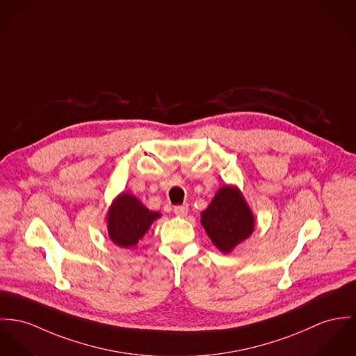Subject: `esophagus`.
Listing matches in <instances>:
<instances>
[{"instance_id":"esophagus-1","label":"esophagus","mask_w":356,"mask_h":356,"mask_svg":"<svg viewBox=\"0 0 356 356\" xmlns=\"http://www.w3.org/2000/svg\"><path fill=\"white\" fill-rule=\"evenodd\" d=\"M173 213H175L177 217H186V216L188 214V206H187V204H183V206H175Z\"/></svg>"}]
</instances>
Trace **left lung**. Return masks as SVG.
Masks as SVG:
<instances>
[{
    "label": "left lung",
    "mask_w": 356,
    "mask_h": 356,
    "mask_svg": "<svg viewBox=\"0 0 356 356\" xmlns=\"http://www.w3.org/2000/svg\"><path fill=\"white\" fill-rule=\"evenodd\" d=\"M211 243L229 253L246 240L254 229V217L241 191L223 186L216 193L200 219Z\"/></svg>",
    "instance_id": "left-lung-1"
}]
</instances>
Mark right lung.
Masks as SVG:
<instances>
[{"label":"right lung","mask_w":356,"mask_h":356,"mask_svg":"<svg viewBox=\"0 0 356 356\" xmlns=\"http://www.w3.org/2000/svg\"><path fill=\"white\" fill-rule=\"evenodd\" d=\"M160 217V213L146 209L134 195L123 192L112 202L108 210V236L116 245L134 248L150 225Z\"/></svg>","instance_id":"add662e5"}]
</instances>
